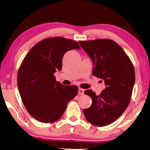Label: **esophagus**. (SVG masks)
Here are the masks:
<instances>
[{"label":"esophagus","mask_w":150,"mask_h":150,"mask_svg":"<svg viewBox=\"0 0 150 150\" xmlns=\"http://www.w3.org/2000/svg\"><path fill=\"white\" fill-rule=\"evenodd\" d=\"M83 93H84V90L82 88H79L78 90V93L79 95H83Z\"/></svg>","instance_id":"obj_1"}]
</instances>
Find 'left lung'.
<instances>
[{"mask_svg":"<svg viewBox=\"0 0 150 150\" xmlns=\"http://www.w3.org/2000/svg\"><path fill=\"white\" fill-rule=\"evenodd\" d=\"M79 43L93 61V75L102 79L105 85L99 95L92 90L84 91L93 103L83 109V114L91 124L105 126L120 117L129 105L135 82L134 66L122 48L111 40Z\"/></svg>","mask_w":150,"mask_h":150,"instance_id":"1","label":"left lung"}]
</instances>
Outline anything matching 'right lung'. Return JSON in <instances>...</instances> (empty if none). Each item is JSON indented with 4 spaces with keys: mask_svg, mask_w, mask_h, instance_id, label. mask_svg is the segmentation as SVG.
I'll use <instances>...</instances> for the list:
<instances>
[{
    "mask_svg": "<svg viewBox=\"0 0 150 150\" xmlns=\"http://www.w3.org/2000/svg\"><path fill=\"white\" fill-rule=\"evenodd\" d=\"M80 49L77 42L55 37L39 42L28 52L18 72L17 83L22 101L31 116L42 123L58 120L68 103L78 93L76 86L55 80L66 52Z\"/></svg>",
    "mask_w": 150,
    "mask_h": 150,
    "instance_id": "right-lung-1",
    "label": "right lung"
}]
</instances>
